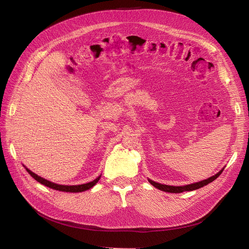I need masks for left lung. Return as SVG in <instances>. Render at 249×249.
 <instances>
[{
    "label": "left lung",
    "instance_id": "left-lung-1",
    "mask_svg": "<svg viewBox=\"0 0 249 249\" xmlns=\"http://www.w3.org/2000/svg\"><path fill=\"white\" fill-rule=\"evenodd\" d=\"M224 168H222L221 171L216 174L215 176L209 178L205 180H201L199 182H195V184H191V185H187V186H182V187H175V186H167V185H161V184H159V182H155L151 179H148V181L150 182V184L155 187L156 189H159L160 191H163V192H167V193H181V192H185V191H194V190H198L206 185H208L209 182H212L214 179H216L221 174L222 172H223Z\"/></svg>",
    "mask_w": 249,
    "mask_h": 249
}]
</instances>
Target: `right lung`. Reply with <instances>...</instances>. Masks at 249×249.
<instances>
[{"label":"right lung","mask_w":249,"mask_h":249,"mask_svg":"<svg viewBox=\"0 0 249 249\" xmlns=\"http://www.w3.org/2000/svg\"><path fill=\"white\" fill-rule=\"evenodd\" d=\"M26 171H27V172L30 174V176H31L33 178H35L37 181H39V182H40V184H42V185H44V186H46V187H48V188H51V189H53V190L62 191V192H70V193H78V192L87 191V190L90 189L91 187H94V186L97 184V182L99 181L100 178H101V176H100V177H98L95 180L89 181V182H88V184H84V185H78V186H63V185L54 184V182H51V181H49V180H47V179H45V178H41V177H39V176L35 175L34 173H32L31 171H29L28 168H26Z\"/></svg>","instance_id":"1"}]
</instances>
